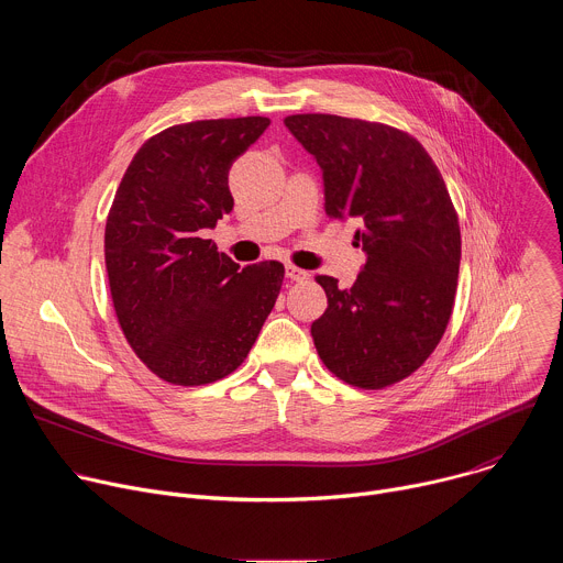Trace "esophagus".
Masks as SVG:
<instances>
[{"instance_id":"esophagus-1","label":"esophagus","mask_w":563,"mask_h":563,"mask_svg":"<svg viewBox=\"0 0 563 563\" xmlns=\"http://www.w3.org/2000/svg\"><path fill=\"white\" fill-rule=\"evenodd\" d=\"M285 274H287V278H291L294 283H307V280L311 278L309 272H305V269H300V267H294V265H287V267H285Z\"/></svg>"}]
</instances>
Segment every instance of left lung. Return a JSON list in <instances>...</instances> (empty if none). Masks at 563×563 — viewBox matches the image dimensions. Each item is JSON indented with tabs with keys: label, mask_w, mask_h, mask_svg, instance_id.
<instances>
[{
	"label": "left lung",
	"mask_w": 563,
	"mask_h": 563,
	"mask_svg": "<svg viewBox=\"0 0 563 563\" xmlns=\"http://www.w3.org/2000/svg\"><path fill=\"white\" fill-rule=\"evenodd\" d=\"M313 155L330 218H354L367 256L350 289L316 276L328 309L311 323L316 352L341 380L380 389L417 372L454 307L461 231L448 187L412 135L328 113L285 118Z\"/></svg>",
	"instance_id": "8db88e82"
}]
</instances>
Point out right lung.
<instances>
[{"instance_id": "1", "label": "right lung", "mask_w": 563, "mask_h": 563, "mask_svg": "<svg viewBox=\"0 0 563 563\" xmlns=\"http://www.w3.org/2000/svg\"><path fill=\"white\" fill-rule=\"evenodd\" d=\"M267 126L261 115L169 126L140 146L115 191L104 261L118 323L167 383L231 374L280 294L278 261L240 267L205 238L233 209V159Z\"/></svg>"}]
</instances>
